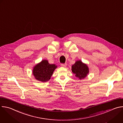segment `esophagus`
I'll return each mask as SVG.
<instances>
[{"label": "esophagus", "instance_id": "1", "mask_svg": "<svg viewBox=\"0 0 123 123\" xmlns=\"http://www.w3.org/2000/svg\"><path fill=\"white\" fill-rule=\"evenodd\" d=\"M61 66L62 67H66V66H67V63H65V64H61Z\"/></svg>", "mask_w": 123, "mask_h": 123}]
</instances>
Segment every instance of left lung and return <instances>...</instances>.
Instances as JSON below:
<instances>
[{"label": "left lung", "instance_id": "1", "mask_svg": "<svg viewBox=\"0 0 123 123\" xmlns=\"http://www.w3.org/2000/svg\"><path fill=\"white\" fill-rule=\"evenodd\" d=\"M72 70L75 76L80 79L85 78L89 72V68L86 65L83 63L80 60L76 61L72 66Z\"/></svg>", "mask_w": 123, "mask_h": 123}]
</instances>
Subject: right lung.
<instances>
[{
	"mask_svg": "<svg viewBox=\"0 0 123 123\" xmlns=\"http://www.w3.org/2000/svg\"><path fill=\"white\" fill-rule=\"evenodd\" d=\"M57 66L55 64H50L48 60H42L35 66L33 69V74L37 80L41 82L49 80Z\"/></svg>",
	"mask_w": 123,
	"mask_h": 123,
	"instance_id": "1",
	"label": "right lung"
}]
</instances>
